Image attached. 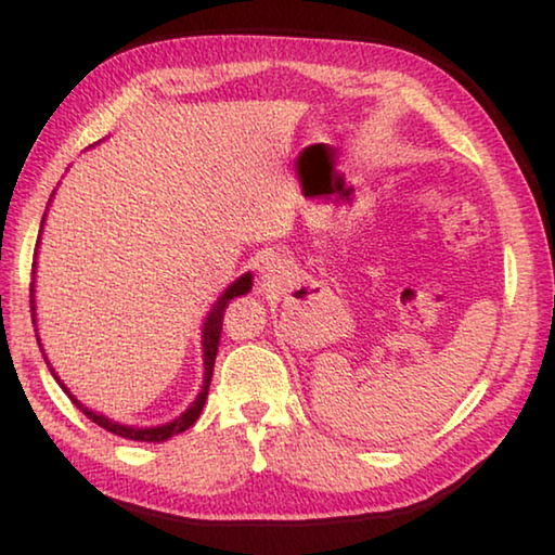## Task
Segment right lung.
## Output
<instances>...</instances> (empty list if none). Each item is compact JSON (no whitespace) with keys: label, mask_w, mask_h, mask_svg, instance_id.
I'll use <instances>...</instances> for the list:
<instances>
[{"label":"right lung","mask_w":555,"mask_h":555,"mask_svg":"<svg viewBox=\"0 0 555 555\" xmlns=\"http://www.w3.org/2000/svg\"><path fill=\"white\" fill-rule=\"evenodd\" d=\"M43 220H46V215H43ZM43 220H41V228H43ZM39 240H41V234H39ZM36 247H39V244H36ZM34 269H36V261H34ZM249 291H251V274H242L237 281H234V284L228 286V291H224V294H222L218 300H215V306L210 308V313H208V318H205V323H203V367H205V374H203V389H201L198 397H195V401L191 403V406H188V409L181 413V416L173 418L171 424L152 426V428H134V426L115 424V421L107 418V416H102V413H95V411H90L88 406H82V403H80L78 399H75L73 393L68 391V387H65V384L59 379V374L53 372V367H49V370H51V374L55 377V382L61 384V389H63L65 393H68L70 401H73L75 406H78L82 413H86V416L92 421V424H98V426H102L105 430H109V434L121 436V438H129V440H144V443H162V440L173 438L176 434H183V430H188V428H191V426L195 424V421H198L201 411H203V406H205V399H208V389H210V379H212V367H215V354H218L220 333H222V315H224V308H228V304H230L232 298L249 294ZM31 296H34V284H31ZM31 315H34V325H36V308H34V300H31ZM39 345H41V343H39ZM43 360H46V354H43Z\"/></svg>","instance_id":"right-lung-1"}]
</instances>
